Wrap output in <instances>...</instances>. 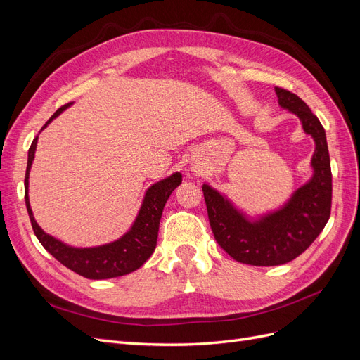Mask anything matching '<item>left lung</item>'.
I'll use <instances>...</instances> for the list:
<instances>
[{
    "instance_id": "left-lung-1",
    "label": "left lung",
    "mask_w": 360,
    "mask_h": 360,
    "mask_svg": "<svg viewBox=\"0 0 360 360\" xmlns=\"http://www.w3.org/2000/svg\"><path fill=\"white\" fill-rule=\"evenodd\" d=\"M278 103L299 120L314 139L312 176L276 209L249 214L225 193L202 184L204 200L217 245L238 263L281 266L299 257L319 237L330 217L332 172L326 132L300 97L275 89Z\"/></svg>"
}]
</instances>
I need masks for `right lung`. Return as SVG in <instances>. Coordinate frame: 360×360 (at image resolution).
<instances>
[{
    "label": "right lung",
    "instance_id": "right-lung-1",
    "mask_svg": "<svg viewBox=\"0 0 360 360\" xmlns=\"http://www.w3.org/2000/svg\"><path fill=\"white\" fill-rule=\"evenodd\" d=\"M72 105L73 102L61 106L60 110L48 120L46 124L41 127V130L48 127V124H51L53 118H57L63 111H66ZM37 139L39 135L32 141V144L28 150V162L25 172V205L32 230H34V234L39 238L41 246L45 248L53 258H57L63 266H66L68 269L73 270L75 274L89 279L118 278L138 270L151 257V254L155 252L163 207H165L172 191L181 183V172L176 171L172 172L171 176L151 184L144 193L143 202H141L138 214L132 225H130V228L123 236H120L110 243L97 246H72L61 242L60 238L48 234L46 231H43L31 210L28 186L30 171L37 148Z\"/></svg>",
    "mask_w": 360,
    "mask_h": 360
}]
</instances>
